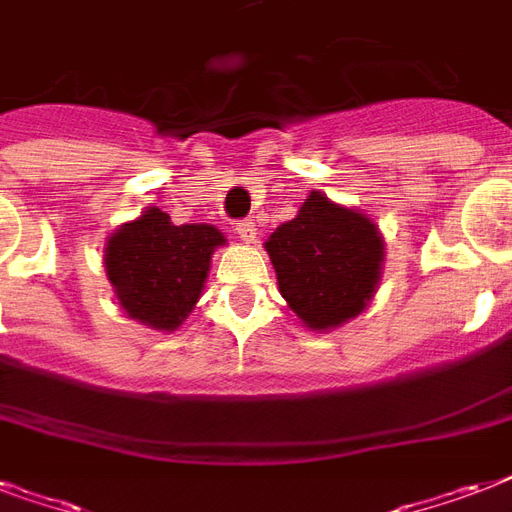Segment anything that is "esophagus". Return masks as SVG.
Wrapping results in <instances>:
<instances>
[{
  "instance_id": "1",
  "label": "esophagus",
  "mask_w": 512,
  "mask_h": 512,
  "mask_svg": "<svg viewBox=\"0 0 512 512\" xmlns=\"http://www.w3.org/2000/svg\"><path fill=\"white\" fill-rule=\"evenodd\" d=\"M233 231H236V236H239V239L244 241V244H255V239H257L255 223H249V220H244V223H236V228H233Z\"/></svg>"
}]
</instances>
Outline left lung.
Returning a JSON list of instances; mask_svg holds the SVG:
<instances>
[{"mask_svg":"<svg viewBox=\"0 0 512 512\" xmlns=\"http://www.w3.org/2000/svg\"><path fill=\"white\" fill-rule=\"evenodd\" d=\"M279 292L303 327L329 332L366 311L380 287L385 239L372 217L311 191L265 241Z\"/></svg>","mask_w":512,"mask_h":512,"instance_id":"left-lung-1","label":"left lung"}]
</instances>
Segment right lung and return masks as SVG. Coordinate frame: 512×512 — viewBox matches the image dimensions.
<instances>
[{"mask_svg":"<svg viewBox=\"0 0 512 512\" xmlns=\"http://www.w3.org/2000/svg\"><path fill=\"white\" fill-rule=\"evenodd\" d=\"M225 236L209 223L175 225L148 207L106 241V276L122 311L156 332H175L201 297L209 263Z\"/></svg>","mask_w":512,"mask_h":512,"instance_id":"right-lung-1","label":"right lung"}]
</instances>
